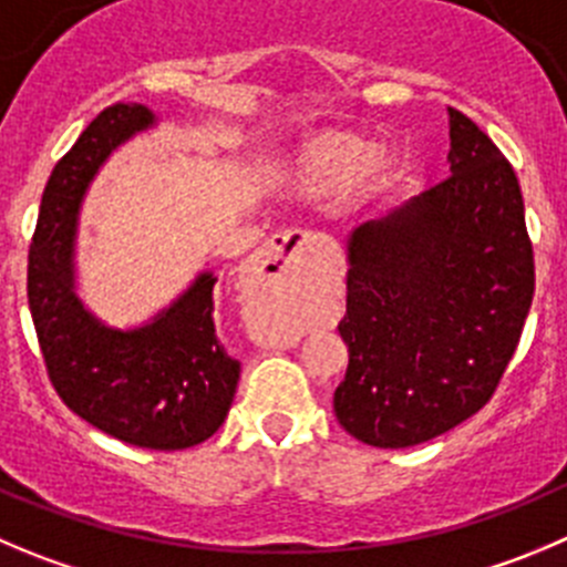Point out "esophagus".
Instances as JSON below:
<instances>
[{"label":"esophagus","mask_w":567,"mask_h":567,"mask_svg":"<svg viewBox=\"0 0 567 567\" xmlns=\"http://www.w3.org/2000/svg\"><path fill=\"white\" fill-rule=\"evenodd\" d=\"M256 264L261 267V272L272 280L275 289L300 292L306 267V236L298 234V230L278 234L272 241H267V245L256 252Z\"/></svg>","instance_id":"34e87169"}]
</instances>
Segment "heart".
<instances>
[{
  "label": "heart",
  "instance_id": "b5f03b06",
  "mask_svg": "<svg viewBox=\"0 0 567 567\" xmlns=\"http://www.w3.org/2000/svg\"><path fill=\"white\" fill-rule=\"evenodd\" d=\"M392 155L373 150L355 133H322L295 150L280 166V183L298 197H331L342 188V199L355 206L390 183Z\"/></svg>",
  "mask_w": 567,
  "mask_h": 567
}]
</instances>
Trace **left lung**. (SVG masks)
I'll list each match as a JSON object with an SVG mask.
<instances>
[{
	"instance_id": "8db88e82",
	"label": "left lung",
	"mask_w": 567,
	"mask_h": 567,
	"mask_svg": "<svg viewBox=\"0 0 567 567\" xmlns=\"http://www.w3.org/2000/svg\"><path fill=\"white\" fill-rule=\"evenodd\" d=\"M451 175L348 236V373L339 425L373 449H412L493 398L535 295L515 169L449 107Z\"/></svg>"
}]
</instances>
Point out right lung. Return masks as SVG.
<instances>
[{"mask_svg": "<svg viewBox=\"0 0 567 567\" xmlns=\"http://www.w3.org/2000/svg\"><path fill=\"white\" fill-rule=\"evenodd\" d=\"M138 102H116L58 161L41 197L27 267V300L52 386L74 414L116 440L150 451H183L225 423L241 364L214 326V272L136 328H111L74 287L78 219L107 158L155 127Z\"/></svg>", "mask_w": 567, "mask_h": 567, "instance_id": "add662e5", "label": "right lung"}]
</instances>
